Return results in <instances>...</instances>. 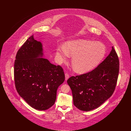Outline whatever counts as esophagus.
Segmentation results:
<instances>
[{"mask_svg":"<svg viewBox=\"0 0 131 131\" xmlns=\"http://www.w3.org/2000/svg\"><path fill=\"white\" fill-rule=\"evenodd\" d=\"M65 81H67L69 78V75L68 73H66L65 74Z\"/></svg>","mask_w":131,"mask_h":131,"instance_id":"1","label":"esophagus"}]
</instances>
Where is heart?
Returning a JSON list of instances; mask_svg holds the SVG:
<instances>
[{
    "mask_svg": "<svg viewBox=\"0 0 131 131\" xmlns=\"http://www.w3.org/2000/svg\"><path fill=\"white\" fill-rule=\"evenodd\" d=\"M106 53L105 45L100 42L86 39L69 41L66 46H61L56 50V56L60 61L72 56V64L80 73H85L95 68Z\"/></svg>",
    "mask_w": 131,
    "mask_h": 131,
    "instance_id": "b5f03b06",
    "label": "heart"
}]
</instances>
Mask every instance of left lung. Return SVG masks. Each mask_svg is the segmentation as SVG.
<instances>
[{
    "label": "left lung",
    "mask_w": 131,
    "mask_h": 131,
    "mask_svg": "<svg viewBox=\"0 0 131 131\" xmlns=\"http://www.w3.org/2000/svg\"><path fill=\"white\" fill-rule=\"evenodd\" d=\"M119 69L117 54L112 50L98 66L88 73L71 77L67 83L72 90L73 103L85 112L98 108L113 93Z\"/></svg>",
    "instance_id": "obj_1"
}]
</instances>
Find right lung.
<instances>
[{
  "instance_id": "1",
  "label": "right lung",
  "mask_w": 131,
  "mask_h": 131,
  "mask_svg": "<svg viewBox=\"0 0 131 131\" xmlns=\"http://www.w3.org/2000/svg\"><path fill=\"white\" fill-rule=\"evenodd\" d=\"M44 56L42 43L32 35L17 52L14 64L17 92L29 106L39 111L54 105L57 88L65 80L63 69Z\"/></svg>"
}]
</instances>
